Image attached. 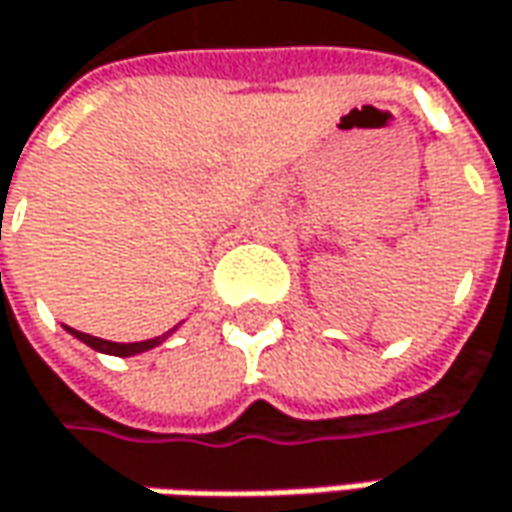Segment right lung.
<instances>
[{"label": "right lung", "instance_id": "right-lung-1", "mask_svg": "<svg viewBox=\"0 0 512 512\" xmlns=\"http://www.w3.org/2000/svg\"><path fill=\"white\" fill-rule=\"evenodd\" d=\"M70 333L76 336V339H82L85 344H90L93 350H102V353H113V356H133V353H142V350H150V347H156L159 342H165V336H159V339H148V342H133V344H116V342H105V339H96V336H90V333H82V330H73L68 327Z\"/></svg>", "mask_w": 512, "mask_h": 512}]
</instances>
